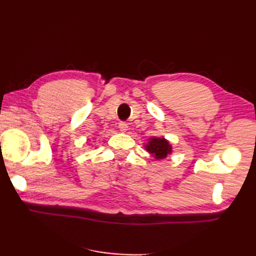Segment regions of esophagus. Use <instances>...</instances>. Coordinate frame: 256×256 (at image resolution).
Instances as JSON below:
<instances>
[{
  "label": "esophagus",
  "instance_id": "34e87169",
  "mask_svg": "<svg viewBox=\"0 0 256 256\" xmlns=\"http://www.w3.org/2000/svg\"><path fill=\"white\" fill-rule=\"evenodd\" d=\"M118 128H120V131H121V132H126L128 128V123L121 122V123H118Z\"/></svg>",
  "mask_w": 256,
  "mask_h": 256
}]
</instances>
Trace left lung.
Here are the masks:
<instances>
[{
  "mask_svg": "<svg viewBox=\"0 0 256 256\" xmlns=\"http://www.w3.org/2000/svg\"><path fill=\"white\" fill-rule=\"evenodd\" d=\"M145 150L148 152L155 160H165L172 154V148L170 143L164 138H150L148 143L145 145Z\"/></svg>",
  "mask_w": 256,
  "mask_h": 256,
  "instance_id": "1",
  "label": "left lung"
}]
</instances>
